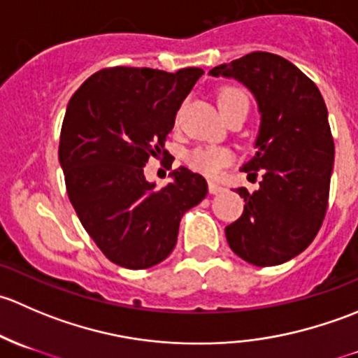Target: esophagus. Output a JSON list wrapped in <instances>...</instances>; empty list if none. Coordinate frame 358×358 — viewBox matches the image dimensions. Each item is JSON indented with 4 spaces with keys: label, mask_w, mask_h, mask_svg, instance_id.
I'll list each match as a JSON object with an SVG mask.
<instances>
[{
    "label": "esophagus",
    "mask_w": 358,
    "mask_h": 358,
    "mask_svg": "<svg viewBox=\"0 0 358 358\" xmlns=\"http://www.w3.org/2000/svg\"><path fill=\"white\" fill-rule=\"evenodd\" d=\"M220 192H225V187L218 185L215 182H209V194H220Z\"/></svg>",
    "instance_id": "obj_1"
}]
</instances>
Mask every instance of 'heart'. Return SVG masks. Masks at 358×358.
I'll list each match as a JSON object with an SVG mask.
<instances>
[{
	"mask_svg": "<svg viewBox=\"0 0 358 358\" xmlns=\"http://www.w3.org/2000/svg\"><path fill=\"white\" fill-rule=\"evenodd\" d=\"M243 100H248V99L241 90H236V88L225 90L218 99L220 110H222L223 115H225L237 102H243ZM232 159H234L232 150L225 149V147L201 145V147H196L194 150H190V154L187 156V162H189V166L194 169V171L202 173V175L215 178V176H218L220 173L223 171L225 166H229L230 162H232Z\"/></svg>",
	"mask_w": 358,
	"mask_h": 358,
	"instance_id": "b5f03b06",
	"label": "heart"
}]
</instances>
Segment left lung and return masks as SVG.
<instances>
[{
    "label": "left lung",
    "mask_w": 358,
    "mask_h": 358,
    "mask_svg": "<svg viewBox=\"0 0 358 358\" xmlns=\"http://www.w3.org/2000/svg\"><path fill=\"white\" fill-rule=\"evenodd\" d=\"M209 74L243 83L259 112L256 154L241 171H263V178L252 194L237 189L246 204L225 227L227 243L251 265L289 262L310 246L326 216L334 164L326 102L294 64L268 52L248 53Z\"/></svg>",
    "instance_id": "left-lung-1"
}]
</instances>
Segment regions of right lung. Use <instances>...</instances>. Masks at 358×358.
I'll list each match as a JSON object with an SVG mask.
<instances>
[{
  "instance_id": "obj_1",
  "label": "right lung",
  "mask_w": 358,
  "mask_h": 358,
  "mask_svg": "<svg viewBox=\"0 0 358 358\" xmlns=\"http://www.w3.org/2000/svg\"><path fill=\"white\" fill-rule=\"evenodd\" d=\"M202 74L199 67L103 69L69 100L59 145L69 199L115 265L142 270L168 258L182 216L208 194L206 180L183 166L162 189L143 175L150 156H168L166 135Z\"/></svg>"
}]
</instances>
